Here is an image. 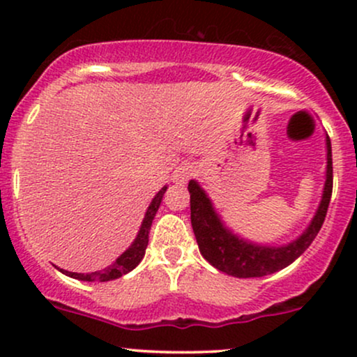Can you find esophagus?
Masks as SVG:
<instances>
[{"instance_id":"1","label":"esophagus","mask_w":357,"mask_h":357,"mask_svg":"<svg viewBox=\"0 0 357 357\" xmlns=\"http://www.w3.org/2000/svg\"><path fill=\"white\" fill-rule=\"evenodd\" d=\"M195 173H196L195 166H191V165H183V166H179L178 169L174 171L173 181H174L176 184H179V186H184V184L190 181L192 176H195Z\"/></svg>"}]
</instances>
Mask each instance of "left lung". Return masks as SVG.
Returning <instances> with one entry per match:
<instances>
[{"label": "left lung", "mask_w": 357, "mask_h": 357, "mask_svg": "<svg viewBox=\"0 0 357 357\" xmlns=\"http://www.w3.org/2000/svg\"><path fill=\"white\" fill-rule=\"evenodd\" d=\"M326 147L327 171L321 204H319L307 230L296 241L282 245V247L252 243V241L240 238L235 233H231L220 220L206 192L202 190L198 183L191 179L188 190L191 195L192 231L198 241L199 252L213 267L238 278L264 277L285 268L309 248L326 220L331 195H333V151H331L329 136L326 137Z\"/></svg>", "instance_id": "1"}]
</instances>
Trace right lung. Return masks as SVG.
<instances>
[{
    "label": "right lung",
    "mask_w": 357,
    "mask_h": 357,
    "mask_svg": "<svg viewBox=\"0 0 357 357\" xmlns=\"http://www.w3.org/2000/svg\"><path fill=\"white\" fill-rule=\"evenodd\" d=\"M167 190V186L161 188V191L154 196V199L151 202L149 208H147L144 220H142L141 230H139L136 240L132 241L129 248L122 253L121 257L114 261L112 265H109L107 268L100 270V272H92V273H77V272H67V270L59 268L61 273L65 275L77 278V280H84V282H109V280H116V278L126 275L129 273L130 270H134L139 265V261L142 260L144 257L146 248H147V241H149V230L151 225H153V220L155 216V213L159 210V204H161L162 196Z\"/></svg>",
    "instance_id": "add662e5"
}]
</instances>
